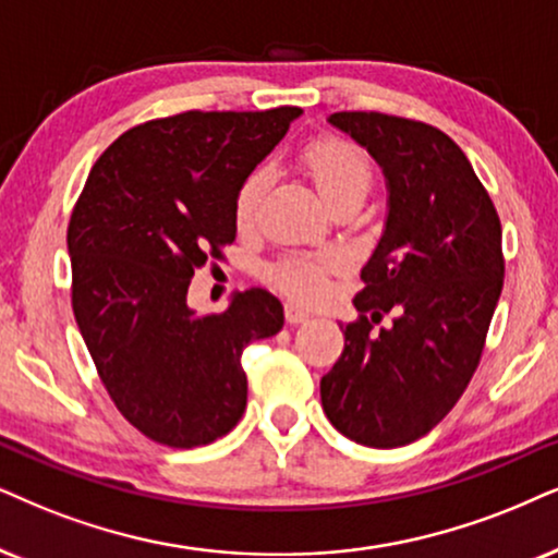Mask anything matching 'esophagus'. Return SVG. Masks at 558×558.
I'll return each instance as SVG.
<instances>
[{"instance_id":"obj_1","label":"esophagus","mask_w":558,"mask_h":558,"mask_svg":"<svg viewBox=\"0 0 558 558\" xmlns=\"http://www.w3.org/2000/svg\"><path fill=\"white\" fill-rule=\"evenodd\" d=\"M286 322H288V324H303V322H308V312H306V308L295 306V303H286Z\"/></svg>"}]
</instances>
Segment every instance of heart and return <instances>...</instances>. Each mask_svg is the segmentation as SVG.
Returning a JSON list of instances; mask_svg holds the SVG:
<instances>
[{
	"mask_svg": "<svg viewBox=\"0 0 558 558\" xmlns=\"http://www.w3.org/2000/svg\"><path fill=\"white\" fill-rule=\"evenodd\" d=\"M301 167L319 190L324 203L342 201V197H365L373 185V169L365 154L350 141L335 136H319L308 141L301 149ZM267 169H252L239 182L234 195V221L239 229H250L257 221L259 206L267 193ZM337 267L331 255H295L272 265L270 278L280 291L291 299L314 301L327 288V275Z\"/></svg>",
	"mask_w": 558,
	"mask_h": 558,
	"instance_id": "obj_1",
	"label": "heart"
}]
</instances>
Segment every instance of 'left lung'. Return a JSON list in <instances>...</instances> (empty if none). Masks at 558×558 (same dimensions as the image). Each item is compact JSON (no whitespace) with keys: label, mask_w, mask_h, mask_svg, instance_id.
<instances>
[{"label":"left lung","mask_w":558,"mask_h":558,"mask_svg":"<svg viewBox=\"0 0 558 558\" xmlns=\"http://www.w3.org/2000/svg\"><path fill=\"white\" fill-rule=\"evenodd\" d=\"M329 123L384 169L389 216L322 407L361 446H409L456 407L482 361L502 293V227L466 154L435 125L363 110ZM386 313L392 324L376 328Z\"/></svg>","instance_id":"obj_1"}]
</instances>
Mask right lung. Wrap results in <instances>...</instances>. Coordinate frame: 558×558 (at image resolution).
Here are the masks:
<instances>
[{"label":"right lung","instance_id":"1","mask_svg":"<svg viewBox=\"0 0 558 558\" xmlns=\"http://www.w3.org/2000/svg\"><path fill=\"white\" fill-rule=\"evenodd\" d=\"M301 108L157 118L118 136L72 210V308L118 412L169 448L208 446L242 420L252 340L283 329L263 288L221 314H195L197 267L236 239L239 182L275 149Z\"/></svg>","mask_w":558,"mask_h":558}]
</instances>
